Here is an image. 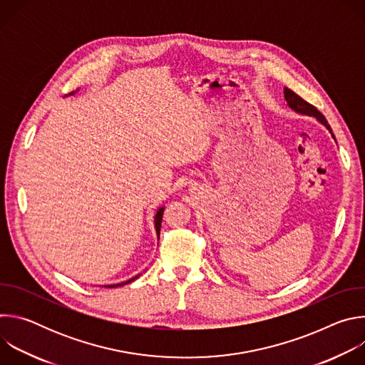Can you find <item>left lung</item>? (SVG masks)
Masks as SVG:
<instances>
[{
    "label": "left lung",
    "instance_id": "obj_1",
    "mask_svg": "<svg viewBox=\"0 0 365 365\" xmlns=\"http://www.w3.org/2000/svg\"><path fill=\"white\" fill-rule=\"evenodd\" d=\"M284 98H286V101H287V106H289L292 110H294L296 113L317 117V118L329 130V133H331L332 137L335 138V135H334V133H332V130H331V127H329L327 118L324 117L322 113H319V111L317 110V107H314V106H312V103H309L307 101H304L303 98H300L296 92H293V91L289 89V88H284Z\"/></svg>",
    "mask_w": 365,
    "mask_h": 365
}]
</instances>
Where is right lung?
Returning <instances> with one entry per match:
<instances>
[{
    "label": "right lung",
    "mask_w": 365,
    "mask_h": 365,
    "mask_svg": "<svg viewBox=\"0 0 365 365\" xmlns=\"http://www.w3.org/2000/svg\"><path fill=\"white\" fill-rule=\"evenodd\" d=\"M163 211H165V207H160V210L158 211V214H155V231H158V235H160V227H162V220H163ZM137 277H138V276H135V277H134V279H131V280H127L125 283L113 284V286H110V287H118V286H124V284H127V283H131V282H134Z\"/></svg>",
    "instance_id": "right-lung-1"
}]
</instances>
